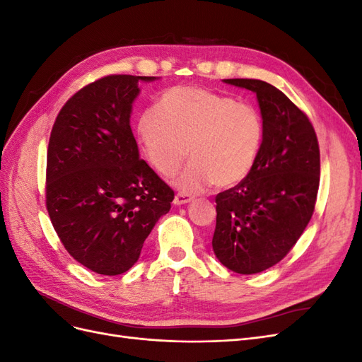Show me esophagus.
I'll return each instance as SVG.
<instances>
[{
  "mask_svg": "<svg viewBox=\"0 0 362 362\" xmlns=\"http://www.w3.org/2000/svg\"><path fill=\"white\" fill-rule=\"evenodd\" d=\"M193 198L189 194V193H177L175 194V199H173V204L175 205H184V204H189Z\"/></svg>",
  "mask_w": 362,
  "mask_h": 362,
  "instance_id": "34e87169",
  "label": "esophagus"
}]
</instances>
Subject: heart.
<instances>
[{
  "label": "heart",
  "mask_w": 362,
  "mask_h": 362,
  "mask_svg": "<svg viewBox=\"0 0 362 362\" xmlns=\"http://www.w3.org/2000/svg\"><path fill=\"white\" fill-rule=\"evenodd\" d=\"M137 134L148 161L170 177L190 164L175 185L184 193L231 187L249 177L258 160L264 125L254 105L199 87H173L137 120Z\"/></svg>",
  "instance_id": "obj_1"
}]
</instances>
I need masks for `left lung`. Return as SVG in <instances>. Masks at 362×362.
I'll return each instance as SVG.
<instances>
[{
	"instance_id": "left-lung-1",
	"label": "left lung",
	"mask_w": 362,
	"mask_h": 362,
	"mask_svg": "<svg viewBox=\"0 0 362 362\" xmlns=\"http://www.w3.org/2000/svg\"><path fill=\"white\" fill-rule=\"evenodd\" d=\"M223 83L257 93L264 139L249 177L216 196L211 245L225 267L254 275L286 257L310 223L320 149L308 116L275 86L250 78Z\"/></svg>"
}]
</instances>
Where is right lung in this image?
Listing matches in <instances>:
<instances>
[{
    "mask_svg": "<svg viewBox=\"0 0 362 362\" xmlns=\"http://www.w3.org/2000/svg\"><path fill=\"white\" fill-rule=\"evenodd\" d=\"M107 75L76 92L51 129L47 210L69 255L95 273L120 275L136 264L173 190L140 160L129 125L139 81Z\"/></svg>",
    "mask_w": 362,
    "mask_h": 362,
    "instance_id": "right-lung-1",
    "label": "right lung"
}]
</instances>
